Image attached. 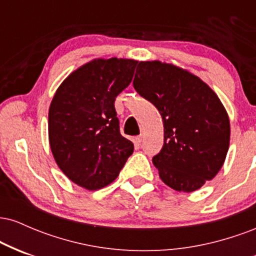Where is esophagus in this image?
<instances>
[{"instance_id":"obj_1","label":"esophagus","mask_w":256,"mask_h":256,"mask_svg":"<svg viewBox=\"0 0 256 256\" xmlns=\"http://www.w3.org/2000/svg\"><path fill=\"white\" fill-rule=\"evenodd\" d=\"M143 134H140V136H137L136 138H134V142L137 143V144H140V143H142V140H143Z\"/></svg>"}]
</instances>
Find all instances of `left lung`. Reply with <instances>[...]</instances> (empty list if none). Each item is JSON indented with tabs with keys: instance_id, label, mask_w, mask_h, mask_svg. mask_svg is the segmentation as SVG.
<instances>
[{
	"instance_id": "8db88e82",
	"label": "left lung",
	"mask_w": 256,
	"mask_h": 256,
	"mask_svg": "<svg viewBox=\"0 0 256 256\" xmlns=\"http://www.w3.org/2000/svg\"><path fill=\"white\" fill-rule=\"evenodd\" d=\"M134 88L162 116L164 146L152 158L161 180L192 192L216 177L230 144V120L216 94L198 76L156 60L138 64Z\"/></svg>"
}]
</instances>
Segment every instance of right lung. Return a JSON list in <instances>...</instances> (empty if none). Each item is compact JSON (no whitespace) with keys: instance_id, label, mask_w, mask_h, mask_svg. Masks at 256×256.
<instances>
[{"instance_id":"add662e5","label":"right lung","mask_w":256,"mask_h":256,"mask_svg":"<svg viewBox=\"0 0 256 256\" xmlns=\"http://www.w3.org/2000/svg\"><path fill=\"white\" fill-rule=\"evenodd\" d=\"M136 64L131 58H95L72 72L52 98V156L64 176L84 189L110 185L134 152V143L120 134L114 101L131 83Z\"/></svg>"}]
</instances>
